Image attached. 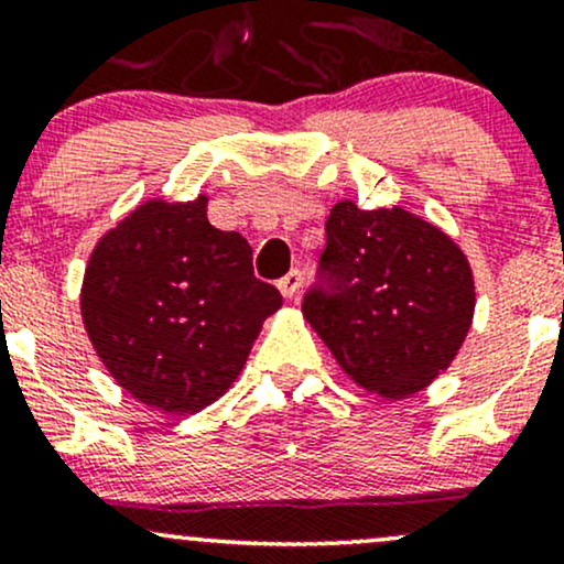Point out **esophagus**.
Instances as JSON below:
<instances>
[{
	"mask_svg": "<svg viewBox=\"0 0 564 564\" xmlns=\"http://www.w3.org/2000/svg\"><path fill=\"white\" fill-rule=\"evenodd\" d=\"M302 270H289L286 275L281 278V281H278V289H281V294L286 296V300H294L296 294H300V289H302Z\"/></svg>",
	"mask_w": 564,
	"mask_h": 564,
	"instance_id": "1",
	"label": "esophagus"
}]
</instances>
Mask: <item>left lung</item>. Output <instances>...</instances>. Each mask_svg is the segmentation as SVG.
I'll use <instances>...</instances> for the list:
<instances>
[{
  "instance_id": "8db88e82",
  "label": "left lung",
  "mask_w": 564,
  "mask_h": 564,
  "mask_svg": "<svg viewBox=\"0 0 564 564\" xmlns=\"http://www.w3.org/2000/svg\"><path fill=\"white\" fill-rule=\"evenodd\" d=\"M471 310L469 262L443 230L400 206H334L302 313L358 384L419 392L458 352Z\"/></svg>"
}]
</instances>
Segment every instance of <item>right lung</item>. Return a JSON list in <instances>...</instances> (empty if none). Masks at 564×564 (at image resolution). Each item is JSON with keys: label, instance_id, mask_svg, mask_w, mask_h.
I'll return each instance as SVG.
<instances>
[{"label": "right lung", "instance_id": "add662e5", "mask_svg": "<svg viewBox=\"0 0 564 564\" xmlns=\"http://www.w3.org/2000/svg\"><path fill=\"white\" fill-rule=\"evenodd\" d=\"M281 291L251 246L206 219V198L148 200L93 251L82 318L111 377L140 403L196 413L241 373Z\"/></svg>", "mask_w": 564, "mask_h": 564}]
</instances>
